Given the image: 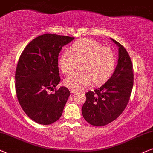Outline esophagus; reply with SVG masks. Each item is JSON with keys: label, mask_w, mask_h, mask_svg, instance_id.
Returning <instances> with one entry per match:
<instances>
[{"label": "esophagus", "mask_w": 153, "mask_h": 153, "mask_svg": "<svg viewBox=\"0 0 153 153\" xmlns=\"http://www.w3.org/2000/svg\"><path fill=\"white\" fill-rule=\"evenodd\" d=\"M75 94H76V92L74 91H71V97H73V96L75 95Z\"/></svg>", "instance_id": "34e87169"}]
</instances>
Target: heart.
<instances>
[{
  "label": "heart",
  "mask_w": 153,
  "mask_h": 153,
  "mask_svg": "<svg viewBox=\"0 0 153 153\" xmlns=\"http://www.w3.org/2000/svg\"><path fill=\"white\" fill-rule=\"evenodd\" d=\"M116 62L113 50L103 47L100 42L85 38L74 42L71 52H64L58 61L60 71L65 75L74 71L80 64V71L64 79V85L71 90L79 91L88 86L101 85L105 82L113 73Z\"/></svg>",
  "instance_id": "b5f03b06"
}]
</instances>
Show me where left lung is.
<instances>
[{
	"mask_svg": "<svg viewBox=\"0 0 153 153\" xmlns=\"http://www.w3.org/2000/svg\"><path fill=\"white\" fill-rule=\"evenodd\" d=\"M119 58L111 78L99 88L85 94L87 99L82 108L83 117L96 127L106 125L123 113L129 101L134 84L133 65L126 49L115 40Z\"/></svg>",
	"mask_w": 153,
	"mask_h": 153,
	"instance_id": "obj_1",
	"label": "left lung"
}]
</instances>
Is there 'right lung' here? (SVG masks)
Wrapping results in <instances>:
<instances>
[{"mask_svg": "<svg viewBox=\"0 0 153 153\" xmlns=\"http://www.w3.org/2000/svg\"><path fill=\"white\" fill-rule=\"evenodd\" d=\"M74 37L43 34L31 40L22 52L15 72L17 99L26 115L40 125H50L62 115L71 93L61 87L58 56L62 47Z\"/></svg>", "mask_w": 153, "mask_h": 153, "instance_id": "1", "label": "right lung"}]
</instances>
